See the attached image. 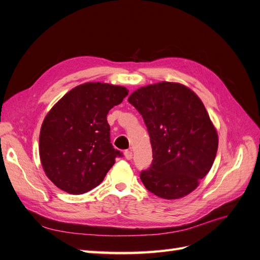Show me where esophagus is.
Masks as SVG:
<instances>
[{
  "label": "esophagus",
  "mask_w": 260,
  "mask_h": 260,
  "mask_svg": "<svg viewBox=\"0 0 260 260\" xmlns=\"http://www.w3.org/2000/svg\"><path fill=\"white\" fill-rule=\"evenodd\" d=\"M124 157H125V158H127L128 160L132 159V157H133L132 151H124Z\"/></svg>",
  "instance_id": "esophagus-1"
}]
</instances>
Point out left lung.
<instances>
[{"label": "left lung", "mask_w": 260, "mask_h": 260, "mask_svg": "<svg viewBox=\"0 0 260 260\" xmlns=\"http://www.w3.org/2000/svg\"><path fill=\"white\" fill-rule=\"evenodd\" d=\"M142 115L153 161L141 172L144 186L158 198L177 200L199 186L214 164L218 135L201 99L176 82L149 84L128 99Z\"/></svg>", "instance_id": "obj_1"}]
</instances>
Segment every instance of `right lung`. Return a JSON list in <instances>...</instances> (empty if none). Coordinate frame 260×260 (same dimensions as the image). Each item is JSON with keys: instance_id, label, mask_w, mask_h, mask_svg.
Returning <instances> with one entry per match:
<instances>
[{"instance_id": "right-lung-1", "label": "right lung", "mask_w": 260, "mask_h": 260, "mask_svg": "<svg viewBox=\"0 0 260 260\" xmlns=\"http://www.w3.org/2000/svg\"><path fill=\"white\" fill-rule=\"evenodd\" d=\"M124 86L86 82L66 93L45 116L39 153L45 175L60 190L96 187L122 156L111 143L107 114L128 95Z\"/></svg>"}]
</instances>
